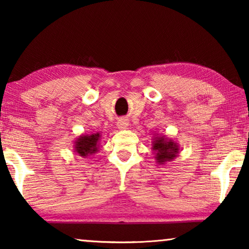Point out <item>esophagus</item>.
<instances>
[{
	"mask_svg": "<svg viewBox=\"0 0 249 249\" xmlns=\"http://www.w3.org/2000/svg\"><path fill=\"white\" fill-rule=\"evenodd\" d=\"M129 127V122L127 119H121L118 121V128L119 129H127Z\"/></svg>",
	"mask_w": 249,
	"mask_h": 249,
	"instance_id": "esophagus-1",
	"label": "esophagus"
}]
</instances>
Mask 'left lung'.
<instances>
[{
	"label": "left lung",
	"instance_id": "1",
	"mask_svg": "<svg viewBox=\"0 0 249 249\" xmlns=\"http://www.w3.org/2000/svg\"><path fill=\"white\" fill-rule=\"evenodd\" d=\"M152 149L155 152V160L159 164H165L166 162L173 161L180 151L179 145L166 138L165 136H156L153 139Z\"/></svg>",
	"mask_w": 249,
	"mask_h": 249
}]
</instances>
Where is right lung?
Returning <instances> with one entry per match:
<instances>
[{
  "label": "right lung",
  "mask_w": 249,
  "mask_h": 249,
  "mask_svg": "<svg viewBox=\"0 0 249 249\" xmlns=\"http://www.w3.org/2000/svg\"><path fill=\"white\" fill-rule=\"evenodd\" d=\"M101 135L91 134V135H81L77 141L74 142V152L83 158L89 156L98 151V142H100Z\"/></svg>",
  "instance_id": "add662e5"
}]
</instances>
